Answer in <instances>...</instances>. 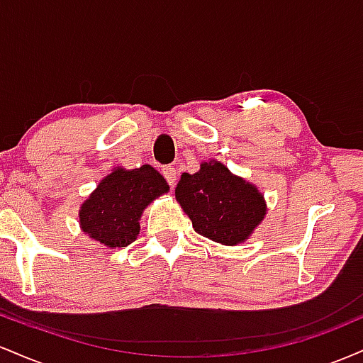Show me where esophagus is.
<instances>
[{"instance_id": "obj_1", "label": "esophagus", "mask_w": 363, "mask_h": 363, "mask_svg": "<svg viewBox=\"0 0 363 363\" xmlns=\"http://www.w3.org/2000/svg\"><path fill=\"white\" fill-rule=\"evenodd\" d=\"M162 174H164V177H165V181L169 182L170 186H176V182H177V170L174 169V167H164L162 169Z\"/></svg>"}]
</instances>
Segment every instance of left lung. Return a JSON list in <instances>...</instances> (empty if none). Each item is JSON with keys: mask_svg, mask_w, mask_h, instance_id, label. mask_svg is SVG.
I'll use <instances>...</instances> for the list:
<instances>
[{"mask_svg": "<svg viewBox=\"0 0 363 363\" xmlns=\"http://www.w3.org/2000/svg\"><path fill=\"white\" fill-rule=\"evenodd\" d=\"M176 199L199 235L223 245L247 240L266 215L257 187L216 160L203 162L196 174H182Z\"/></svg>", "mask_w": 363, "mask_h": 363, "instance_id": "obj_1", "label": "left lung"}]
</instances>
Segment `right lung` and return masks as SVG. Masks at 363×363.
<instances>
[{"instance_id": "right-lung-1", "label": "right lung", "mask_w": 363, "mask_h": 363, "mask_svg": "<svg viewBox=\"0 0 363 363\" xmlns=\"http://www.w3.org/2000/svg\"><path fill=\"white\" fill-rule=\"evenodd\" d=\"M167 191V181L152 165L116 167L80 206L82 230L111 249L126 247L140 234L145 208Z\"/></svg>"}]
</instances>
